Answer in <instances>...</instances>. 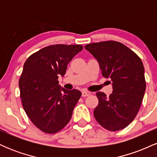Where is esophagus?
Instances as JSON below:
<instances>
[{
    "instance_id": "esophagus-1",
    "label": "esophagus",
    "mask_w": 157,
    "mask_h": 157,
    "mask_svg": "<svg viewBox=\"0 0 157 157\" xmlns=\"http://www.w3.org/2000/svg\"><path fill=\"white\" fill-rule=\"evenodd\" d=\"M89 95H90V92L89 91H82V97H88Z\"/></svg>"
}]
</instances>
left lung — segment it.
<instances>
[{
	"mask_svg": "<svg viewBox=\"0 0 157 157\" xmlns=\"http://www.w3.org/2000/svg\"><path fill=\"white\" fill-rule=\"evenodd\" d=\"M85 48L97 59L102 76L112 82L109 97L101 91L96 93L99 103L94 117L106 130H122L136 117L145 94L143 63L132 50L117 41L93 43Z\"/></svg>",
	"mask_w": 157,
	"mask_h": 157,
	"instance_id": "1",
	"label": "left lung"
}]
</instances>
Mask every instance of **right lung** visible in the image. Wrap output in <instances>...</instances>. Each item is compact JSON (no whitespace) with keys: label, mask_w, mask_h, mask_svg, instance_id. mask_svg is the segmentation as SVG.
<instances>
[{"label":"right lung","mask_w":157,"mask_h":157,"mask_svg":"<svg viewBox=\"0 0 157 157\" xmlns=\"http://www.w3.org/2000/svg\"><path fill=\"white\" fill-rule=\"evenodd\" d=\"M81 45L57 44L32 54L23 65L19 80L21 98L32 123L46 134L58 132L68 123L81 97L79 90H66L59 85L67 65Z\"/></svg>","instance_id":"obj_1"}]
</instances>
